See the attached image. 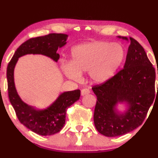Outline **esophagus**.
I'll return each mask as SVG.
<instances>
[{"instance_id":"obj_1","label":"esophagus","mask_w":158,"mask_h":158,"mask_svg":"<svg viewBox=\"0 0 158 158\" xmlns=\"http://www.w3.org/2000/svg\"><path fill=\"white\" fill-rule=\"evenodd\" d=\"M90 93V90L89 89H87V88H85V89H82L81 90V95L85 96L87 95V94H89Z\"/></svg>"}]
</instances>
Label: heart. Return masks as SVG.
I'll list each match as a JSON object with an SVG mask.
<instances>
[{
	"instance_id": "heart-1",
	"label": "heart",
	"mask_w": 158,
	"mask_h": 158,
	"mask_svg": "<svg viewBox=\"0 0 158 158\" xmlns=\"http://www.w3.org/2000/svg\"><path fill=\"white\" fill-rule=\"evenodd\" d=\"M126 49L118 42L97 41L79 44L72 49L71 61L61 62V69L70 79L79 80L88 72L93 82L102 84L114 77L126 58Z\"/></svg>"
}]
</instances>
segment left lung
<instances>
[{"label": "left lung", "mask_w": 158, "mask_h": 158, "mask_svg": "<svg viewBox=\"0 0 158 158\" xmlns=\"http://www.w3.org/2000/svg\"><path fill=\"white\" fill-rule=\"evenodd\" d=\"M118 37L128 41L126 37ZM155 77L144 49L130 38L123 69L106 82L92 88L97 98L94 114L97 131L106 137H117L140 126L155 99ZM118 103H126V112L117 110Z\"/></svg>", "instance_id": "left-lung-1"}]
</instances>
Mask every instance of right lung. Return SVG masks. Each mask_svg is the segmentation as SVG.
Listing matches in <instances>:
<instances>
[{
  "instance_id": "add662e5",
  "label": "right lung",
  "mask_w": 158,
  "mask_h": 158,
  "mask_svg": "<svg viewBox=\"0 0 158 158\" xmlns=\"http://www.w3.org/2000/svg\"><path fill=\"white\" fill-rule=\"evenodd\" d=\"M68 35L50 33L32 38L23 43L15 52L6 70L9 99L21 124L39 135H52L64 126L67 109L80 97V90L61 94L51 106L43 110L36 109L23 102L17 93L14 81V69L19 58L27 54H41L56 62L59 59L57 50L66 44Z\"/></svg>"
}]
</instances>
